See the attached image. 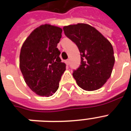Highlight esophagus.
<instances>
[{
	"label": "esophagus",
	"instance_id": "obj_1",
	"mask_svg": "<svg viewBox=\"0 0 131 131\" xmlns=\"http://www.w3.org/2000/svg\"><path fill=\"white\" fill-rule=\"evenodd\" d=\"M66 63L67 66H68V65L70 64V59H67V60L66 61Z\"/></svg>",
	"mask_w": 131,
	"mask_h": 131
}]
</instances>
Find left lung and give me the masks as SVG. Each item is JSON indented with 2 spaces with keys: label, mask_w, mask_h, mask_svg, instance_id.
I'll list each match as a JSON object with an SVG mask.
<instances>
[{
  "label": "left lung",
  "mask_w": 131,
  "mask_h": 131,
  "mask_svg": "<svg viewBox=\"0 0 131 131\" xmlns=\"http://www.w3.org/2000/svg\"><path fill=\"white\" fill-rule=\"evenodd\" d=\"M63 29L80 53V66L72 74L77 84L88 91L102 87L110 77L114 65L112 44L89 24L70 25Z\"/></svg>",
  "instance_id": "1"
}]
</instances>
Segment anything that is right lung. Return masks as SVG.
I'll return each mask as SVG.
<instances>
[{
    "instance_id": "1",
    "label": "right lung",
    "mask_w": 131,
    "mask_h": 131,
    "mask_svg": "<svg viewBox=\"0 0 131 131\" xmlns=\"http://www.w3.org/2000/svg\"><path fill=\"white\" fill-rule=\"evenodd\" d=\"M62 29L50 24L38 27L24 41L19 55V68L32 91L49 97L57 91L66 64L61 62L57 48Z\"/></svg>"
}]
</instances>
